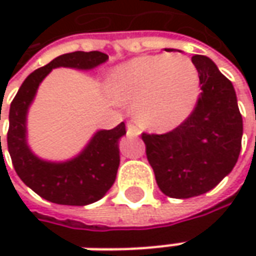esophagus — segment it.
I'll use <instances>...</instances> for the list:
<instances>
[{"instance_id": "obj_1", "label": "esophagus", "mask_w": 256, "mask_h": 256, "mask_svg": "<svg viewBox=\"0 0 256 256\" xmlns=\"http://www.w3.org/2000/svg\"><path fill=\"white\" fill-rule=\"evenodd\" d=\"M126 134H128V136H138L141 131H140V128L138 126H135L134 124L128 122L126 125Z\"/></svg>"}]
</instances>
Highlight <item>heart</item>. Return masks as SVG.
Returning a JSON list of instances; mask_svg holds the SVG:
<instances>
[{"label": "heart", "mask_w": 256, "mask_h": 256, "mask_svg": "<svg viewBox=\"0 0 256 256\" xmlns=\"http://www.w3.org/2000/svg\"><path fill=\"white\" fill-rule=\"evenodd\" d=\"M106 90L118 104H134V115L144 128L164 132L194 111L200 72L182 54L140 55L114 68Z\"/></svg>", "instance_id": "obj_1"}]
</instances>
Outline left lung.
Returning a JSON list of instances; mask_svg holds the SVG:
<instances>
[{
	"label": "left lung",
	"mask_w": 256,
	"mask_h": 256,
	"mask_svg": "<svg viewBox=\"0 0 256 256\" xmlns=\"http://www.w3.org/2000/svg\"><path fill=\"white\" fill-rule=\"evenodd\" d=\"M192 62L201 84L195 110L171 132L142 134L146 158L160 190L178 200L211 191L232 171L244 132L231 81L205 55H194Z\"/></svg>",
	"instance_id": "left-lung-1"
}]
</instances>
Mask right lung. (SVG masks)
Returning a JSON list of instances; mask_svg holds the SVG:
<instances>
[{
  "mask_svg": "<svg viewBox=\"0 0 256 256\" xmlns=\"http://www.w3.org/2000/svg\"><path fill=\"white\" fill-rule=\"evenodd\" d=\"M106 61L108 55L100 51L60 55L28 75L11 102L6 142L15 172L26 186L46 201L74 206L90 205L101 200L115 182L120 166V140L126 134L124 122L114 130H98L81 152L65 161H50L34 154L28 145L26 128L28 111L38 86L54 68L91 71Z\"/></svg>",
  "mask_w": 256,
  "mask_h": 256,
  "instance_id": "obj_1",
  "label": "right lung"
}]
</instances>
